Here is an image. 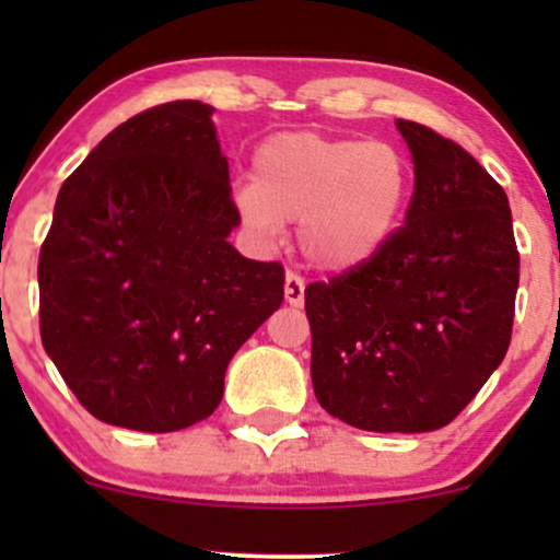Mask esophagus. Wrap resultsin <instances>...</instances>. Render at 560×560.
Masks as SVG:
<instances>
[{"instance_id":"obj_1","label":"esophagus","mask_w":560,"mask_h":560,"mask_svg":"<svg viewBox=\"0 0 560 560\" xmlns=\"http://www.w3.org/2000/svg\"><path fill=\"white\" fill-rule=\"evenodd\" d=\"M284 298L292 307H300L302 302H305V279H302L300 273L294 271H287V279H284Z\"/></svg>"}]
</instances>
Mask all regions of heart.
Instances as JSON below:
<instances>
[{
  "label": "heart",
  "mask_w": 560,
  "mask_h": 560,
  "mask_svg": "<svg viewBox=\"0 0 560 560\" xmlns=\"http://www.w3.org/2000/svg\"><path fill=\"white\" fill-rule=\"evenodd\" d=\"M413 173L389 141L284 131L255 152L253 182L236 184L242 223L271 242L300 221L305 258L326 271L369 262L392 240L410 202Z\"/></svg>",
  "instance_id": "b5f03b06"
}]
</instances>
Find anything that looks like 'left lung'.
<instances>
[{
	"label": "left lung",
	"instance_id": "left-lung-1",
	"mask_svg": "<svg viewBox=\"0 0 560 560\" xmlns=\"http://www.w3.org/2000/svg\"><path fill=\"white\" fill-rule=\"evenodd\" d=\"M397 128L416 173L405 223L369 262L305 289L311 376L350 427L434 432L503 363L518 249L503 186L429 126Z\"/></svg>",
	"mask_w": 560,
	"mask_h": 560
}]
</instances>
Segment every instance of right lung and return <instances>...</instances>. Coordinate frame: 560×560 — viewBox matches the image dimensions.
I'll return each instance as SVG.
<instances>
[{
	"mask_svg": "<svg viewBox=\"0 0 560 560\" xmlns=\"http://www.w3.org/2000/svg\"><path fill=\"white\" fill-rule=\"evenodd\" d=\"M210 115L165 102L107 133L62 184L38 253L44 350L113 427L208 419L234 352L284 300V266L226 240L242 218Z\"/></svg>",
	"mask_w": 560,
	"mask_h": 560,
	"instance_id": "add662e5",
	"label": "right lung"
}]
</instances>
